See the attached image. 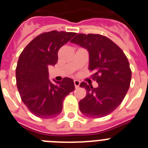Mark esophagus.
Listing matches in <instances>:
<instances>
[{"label":"esophagus","mask_w":148,"mask_h":148,"mask_svg":"<svg viewBox=\"0 0 148 148\" xmlns=\"http://www.w3.org/2000/svg\"><path fill=\"white\" fill-rule=\"evenodd\" d=\"M74 86H75V88H79V86H80V84H81V82H80L79 81H77V80H74Z\"/></svg>","instance_id":"1"}]
</instances>
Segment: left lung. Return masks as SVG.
I'll use <instances>...</instances> for the list:
<instances>
[{
	"label": "left lung",
	"instance_id": "obj_1",
	"mask_svg": "<svg viewBox=\"0 0 148 148\" xmlns=\"http://www.w3.org/2000/svg\"><path fill=\"white\" fill-rule=\"evenodd\" d=\"M71 43L84 47L89 52V70L95 72L93 79L98 87L81 82L87 90L79 102L84 115L91 118L107 116L121 103L129 89L131 70L128 60L121 48L109 38L101 34H78Z\"/></svg>",
	"mask_w": 148,
	"mask_h": 148
}]
</instances>
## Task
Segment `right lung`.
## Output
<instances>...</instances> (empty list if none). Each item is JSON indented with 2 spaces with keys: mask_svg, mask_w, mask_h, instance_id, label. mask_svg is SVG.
<instances>
[{
  "mask_svg": "<svg viewBox=\"0 0 148 148\" xmlns=\"http://www.w3.org/2000/svg\"><path fill=\"white\" fill-rule=\"evenodd\" d=\"M76 34L52 31L31 40L20 54L16 82L23 103L34 115L53 118L60 114L65 97L74 90V81L64 77L51 83L48 67L58 62V52Z\"/></svg>",
  "mask_w": 148,
  "mask_h": 148,
  "instance_id": "1",
  "label": "right lung"
}]
</instances>
